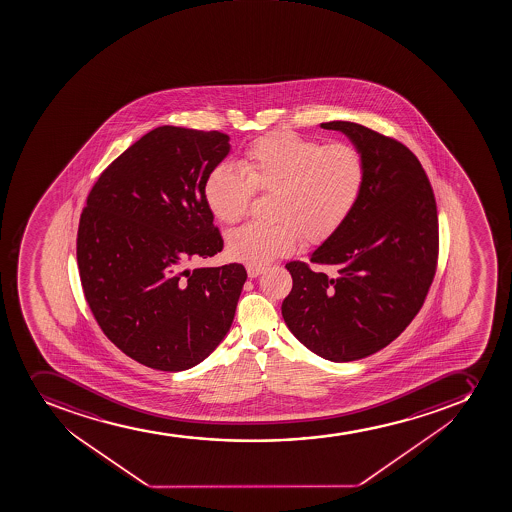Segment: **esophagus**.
<instances>
[{
	"instance_id": "1",
	"label": "esophagus",
	"mask_w": 512,
	"mask_h": 512,
	"mask_svg": "<svg viewBox=\"0 0 512 512\" xmlns=\"http://www.w3.org/2000/svg\"><path fill=\"white\" fill-rule=\"evenodd\" d=\"M264 272V267H259V265H248L247 274L250 279H255V277H259L260 274Z\"/></svg>"
}]
</instances>
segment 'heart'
I'll list each match as a JSON object with an SVG mask.
<instances>
[{"label":"heart","mask_w":512,"mask_h":512,"mask_svg":"<svg viewBox=\"0 0 512 512\" xmlns=\"http://www.w3.org/2000/svg\"><path fill=\"white\" fill-rule=\"evenodd\" d=\"M367 165L350 143L317 142L294 132L259 138L243 153L242 168L220 163L208 173L203 195L213 215L237 223L255 192L275 193L274 223H247L227 238L232 259L269 264L305 242L329 240L352 215L364 192Z\"/></svg>","instance_id":"heart-1"}]
</instances>
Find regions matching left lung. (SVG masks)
Returning <instances> with one entry per match:
<instances>
[{
	"label": "left lung",
	"mask_w": 512,
	"mask_h": 512,
	"mask_svg": "<svg viewBox=\"0 0 512 512\" xmlns=\"http://www.w3.org/2000/svg\"><path fill=\"white\" fill-rule=\"evenodd\" d=\"M359 148L367 165L364 192L347 222L310 262H289L294 280L282 302L290 332L314 354L352 362L397 339L424 305L439 253L431 182L409 148L359 123H322Z\"/></svg>",
	"instance_id": "left-lung-1"
}]
</instances>
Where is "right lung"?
<instances>
[{"label":"right lung","mask_w":512,"mask_h":512,"mask_svg":"<svg viewBox=\"0 0 512 512\" xmlns=\"http://www.w3.org/2000/svg\"><path fill=\"white\" fill-rule=\"evenodd\" d=\"M228 140L215 130L155 128L103 170L81 212L85 299L103 334L150 369L200 364L235 317L245 267L188 269L222 252L203 187Z\"/></svg>","instance_id":"obj_1"}]
</instances>
